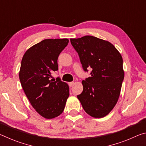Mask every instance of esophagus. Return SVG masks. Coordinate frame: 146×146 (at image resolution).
I'll return each mask as SVG.
<instances>
[{
  "label": "esophagus",
  "instance_id": "obj_1",
  "mask_svg": "<svg viewBox=\"0 0 146 146\" xmlns=\"http://www.w3.org/2000/svg\"><path fill=\"white\" fill-rule=\"evenodd\" d=\"M68 84H69V86H70V87H71V86H73V84H74V82H69V83H68Z\"/></svg>",
  "mask_w": 146,
  "mask_h": 146
}]
</instances>
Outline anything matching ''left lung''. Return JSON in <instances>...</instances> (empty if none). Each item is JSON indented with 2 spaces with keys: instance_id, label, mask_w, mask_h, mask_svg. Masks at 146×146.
Returning <instances> with one entry per match:
<instances>
[{
  "instance_id": "obj_1",
  "label": "left lung",
  "mask_w": 146,
  "mask_h": 146,
  "mask_svg": "<svg viewBox=\"0 0 146 146\" xmlns=\"http://www.w3.org/2000/svg\"><path fill=\"white\" fill-rule=\"evenodd\" d=\"M85 72L91 76L82 81L83 91L77 95L83 109L95 118L107 115L117 104L124 78L122 57L108 41L93 36L71 38Z\"/></svg>"
}]
</instances>
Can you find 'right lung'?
I'll use <instances>...</instances> for the list:
<instances>
[{
    "mask_svg": "<svg viewBox=\"0 0 146 146\" xmlns=\"http://www.w3.org/2000/svg\"><path fill=\"white\" fill-rule=\"evenodd\" d=\"M68 42L67 38L45 39L28 49L22 59V87L36 111L48 119L63 112L70 95L68 85L60 77L50 78L58 70V57Z\"/></svg>",
    "mask_w": 146,
    "mask_h": 146,
    "instance_id": "add662e5",
    "label": "right lung"
}]
</instances>
